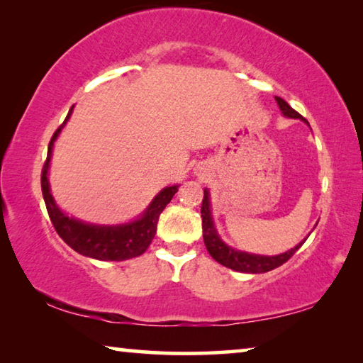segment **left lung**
I'll list each match as a JSON object with an SVG mask.
<instances>
[{
    "instance_id": "1",
    "label": "left lung",
    "mask_w": 363,
    "mask_h": 363,
    "mask_svg": "<svg viewBox=\"0 0 363 363\" xmlns=\"http://www.w3.org/2000/svg\"><path fill=\"white\" fill-rule=\"evenodd\" d=\"M275 101H277L281 113L288 116V118H299V120L307 123V120H304L303 116L296 112V110L288 106V104L281 99V97H275ZM201 227H203L205 247L208 250V253L213 256V259L232 270H237V272H247V274L269 272V270H272L275 267L281 266V264H285L301 248V245L306 242V238H304V240L299 245H296L294 248L288 250L286 253H281L277 256L251 255V253H245V251H238V250L227 247V245L220 240V237L216 232V227H214V224H213L211 206H210V192H208V189H205L203 201H201Z\"/></svg>"
}]
</instances>
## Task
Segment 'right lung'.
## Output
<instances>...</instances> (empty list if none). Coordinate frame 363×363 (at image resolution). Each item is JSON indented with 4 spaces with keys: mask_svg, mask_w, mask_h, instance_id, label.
<instances>
[{
    "mask_svg": "<svg viewBox=\"0 0 363 363\" xmlns=\"http://www.w3.org/2000/svg\"><path fill=\"white\" fill-rule=\"evenodd\" d=\"M72 110L73 107L69 110L67 118L64 120L62 125L57 128L56 133L52 134L51 140H49L48 158L45 164H43L41 171V190L49 219H51V223L54 225V229L59 233V237L79 255L94 257V259L99 261H126L131 259V257L140 256L152 243L157 232L160 214H162L164 206H167L171 199H173L179 186H171L163 189L162 192L152 200L150 206L144 211L143 216L128 224L96 225L67 216L64 211L59 210V206L52 199L48 181V169L52 155L54 140L57 139L59 133L62 131L67 120L70 118Z\"/></svg>",
    "mask_w": 363,
    "mask_h": 363,
    "instance_id": "add662e5",
    "label": "right lung"
}]
</instances>
